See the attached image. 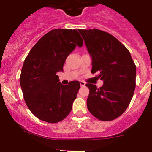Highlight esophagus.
I'll return each instance as SVG.
<instances>
[{"label": "esophagus", "instance_id": "34e87169", "mask_svg": "<svg viewBox=\"0 0 152 152\" xmlns=\"http://www.w3.org/2000/svg\"><path fill=\"white\" fill-rule=\"evenodd\" d=\"M79 83H80V85H81V86H84L85 85H86V83H85L83 81H80Z\"/></svg>", "mask_w": 152, "mask_h": 152}]
</instances>
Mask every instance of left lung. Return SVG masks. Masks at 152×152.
<instances>
[{
	"mask_svg": "<svg viewBox=\"0 0 152 152\" xmlns=\"http://www.w3.org/2000/svg\"><path fill=\"white\" fill-rule=\"evenodd\" d=\"M92 58V74L104 81L89 88L87 107L101 121H112L126 111L136 87V65L129 50L109 33L99 29H78Z\"/></svg>",
	"mask_w": 152,
	"mask_h": 152,
	"instance_id": "left-lung-1",
	"label": "left lung"
}]
</instances>
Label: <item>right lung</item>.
I'll return each mask as SVG.
<instances>
[{
	"mask_svg": "<svg viewBox=\"0 0 152 152\" xmlns=\"http://www.w3.org/2000/svg\"><path fill=\"white\" fill-rule=\"evenodd\" d=\"M76 45H83L77 30L53 29L34 45L24 61L20 76L24 100L33 114L42 121L57 123L71 112L80 83L62 85L56 74L63 71L66 58Z\"/></svg>",
	"mask_w": 152,
	"mask_h": 152,
	"instance_id": "1",
	"label": "right lung"
}]
</instances>
